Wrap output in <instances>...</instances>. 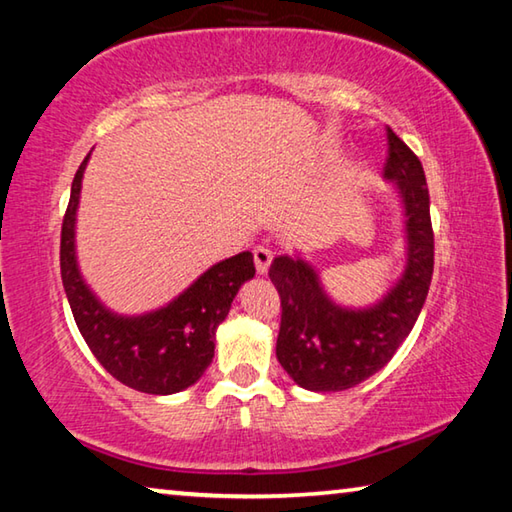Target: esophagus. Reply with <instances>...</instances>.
Instances as JSON below:
<instances>
[{"label": "esophagus", "instance_id": "esophagus-1", "mask_svg": "<svg viewBox=\"0 0 512 512\" xmlns=\"http://www.w3.org/2000/svg\"><path fill=\"white\" fill-rule=\"evenodd\" d=\"M253 257H255V268L259 275H266L268 268H271V262H273V253L264 246H257L253 250Z\"/></svg>", "mask_w": 512, "mask_h": 512}]
</instances>
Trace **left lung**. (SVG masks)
Returning a JSON list of instances; mask_svg holds the SVG:
<instances>
[{"instance_id":"1","label":"left lung","mask_w":512,"mask_h":512,"mask_svg":"<svg viewBox=\"0 0 512 512\" xmlns=\"http://www.w3.org/2000/svg\"><path fill=\"white\" fill-rule=\"evenodd\" d=\"M384 178L404 212V271L366 307L339 305L305 257L280 255L268 277L282 298L275 354L298 386L316 393L345 391L393 359L418 320L433 275L429 189L415 153L388 128Z\"/></svg>"}]
</instances>
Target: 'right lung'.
<instances>
[{"label":"right lung","mask_w":512,"mask_h":512,"mask_svg":"<svg viewBox=\"0 0 512 512\" xmlns=\"http://www.w3.org/2000/svg\"><path fill=\"white\" fill-rule=\"evenodd\" d=\"M90 153L76 171L60 232V275L79 332L112 377L149 395L180 393L201 379L214 357L216 327L241 284L253 280V253L216 262L164 307L124 316L97 298L76 259V212Z\"/></svg>","instance_id":"1"}]
</instances>
